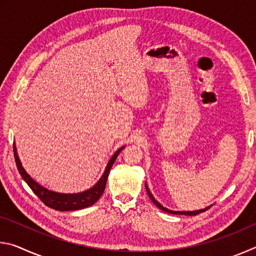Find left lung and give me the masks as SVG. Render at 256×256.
Masks as SVG:
<instances>
[{
	"label": "left lung",
	"mask_w": 256,
	"mask_h": 256,
	"mask_svg": "<svg viewBox=\"0 0 256 256\" xmlns=\"http://www.w3.org/2000/svg\"><path fill=\"white\" fill-rule=\"evenodd\" d=\"M146 193H148V196H149V198H151V201H152L156 206H157L160 210H162V211H164V212H168V214H185V216H196V214H201V212H203V211H206V210H208L209 209V208L211 206H206V208H204V209H200V210H196V211H174V210H170V209H167V208H164V206H162V204H160V203L156 200V198H154V196L152 194H151V192H150V190H149V188H148V185H146Z\"/></svg>",
	"instance_id": "1"
}]
</instances>
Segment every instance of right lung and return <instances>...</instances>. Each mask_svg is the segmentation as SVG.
Here are the masks:
<instances>
[{"mask_svg":"<svg viewBox=\"0 0 256 256\" xmlns=\"http://www.w3.org/2000/svg\"><path fill=\"white\" fill-rule=\"evenodd\" d=\"M123 149L124 146L120 148L114 154H112V157L110 159V162H108L106 170L104 172L100 180H99L92 188L84 190V192H80V193H58L44 188V186L40 185V183H37L36 180L32 178V176H30L22 167V164L20 162L18 152H16V144H14L16 164V167H18V170L20 172L21 177H22L26 183L29 185V188L32 190V192L36 194V196L40 198L47 206L58 211L80 210V209H84V208L92 206L94 203H96L102 196L104 190L106 188L108 174H110L112 164L115 162L116 158H118V156Z\"/></svg>","mask_w":256,"mask_h":256,"instance_id":"right-lung-1","label":"right lung"}]
</instances>
